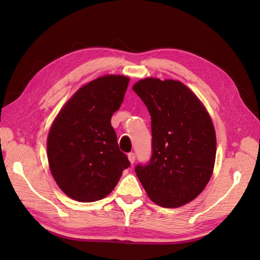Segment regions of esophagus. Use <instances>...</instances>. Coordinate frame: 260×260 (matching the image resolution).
<instances>
[{"instance_id": "esophagus-1", "label": "esophagus", "mask_w": 260, "mask_h": 260, "mask_svg": "<svg viewBox=\"0 0 260 260\" xmlns=\"http://www.w3.org/2000/svg\"><path fill=\"white\" fill-rule=\"evenodd\" d=\"M128 159H129V162L133 164L134 162H135V158H136V156H135V153H133V152H131V153H128Z\"/></svg>"}]
</instances>
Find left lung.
<instances>
[{
    "instance_id": "left-lung-1",
    "label": "left lung",
    "mask_w": 260,
    "mask_h": 260,
    "mask_svg": "<svg viewBox=\"0 0 260 260\" xmlns=\"http://www.w3.org/2000/svg\"><path fill=\"white\" fill-rule=\"evenodd\" d=\"M133 90L152 119V156L136 165L137 178L158 206H183L200 194L213 172L217 140L211 117L178 80L145 78Z\"/></svg>"
}]
</instances>
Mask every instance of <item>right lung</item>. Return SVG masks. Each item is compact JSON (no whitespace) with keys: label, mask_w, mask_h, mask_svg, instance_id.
<instances>
[{"label":"right lung","mask_w":260,"mask_h":260,"mask_svg":"<svg viewBox=\"0 0 260 260\" xmlns=\"http://www.w3.org/2000/svg\"><path fill=\"white\" fill-rule=\"evenodd\" d=\"M129 78L107 75L90 81L66 103L49 131L48 161L66 194L80 202L108 196L131 165L110 124Z\"/></svg>","instance_id":"1"}]
</instances>
